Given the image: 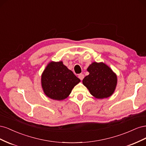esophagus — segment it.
<instances>
[{
	"mask_svg": "<svg viewBox=\"0 0 146 146\" xmlns=\"http://www.w3.org/2000/svg\"><path fill=\"white\" fill-rule=\"evenodd\" d=\"M78 78L80 79L81 80H82L83 79V78H84V74H80L78 75Z\"/></svg>",
	"mask_w": 146,
	"mask_h": 146,
	"instance_id": "34e87169",
	"label": "esophagus"
}]
</instances>
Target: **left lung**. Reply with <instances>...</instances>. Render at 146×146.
<instances>
[{"label":"left lung","mask_w":146,"mask_h":146,"mask_svg":"<svg viewBox=\"0 0 146 146\" xmlns=\"http://www.w3.org/2000/svg\"><path fill=\"white\" fill-rule=\"evenodd\" d=\"M87 70L90 74L83 78L82 82L92 96L104 99L112 95L116 86L117 77L108 66L94 62Z\"/></svg>","instance_id":"obj_1"}]
</instances>
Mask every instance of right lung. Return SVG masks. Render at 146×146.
<instances>
[{"mask_svg": "<svg viewBox=\"0 0 146 146\" xmlns=\"http://www.w3.org/2000/svg\"><path fill=\"white\" fill-rule=\"evenodd\" d=\"M80 82L62 61L50 62L41 76V84L47 96L54 100L66 99L73 88Z\"/></svg>", "mask_w": 146, "mask_h": 146, "instance_id": "add662e5", "label": "right lung"}]
</instances>
